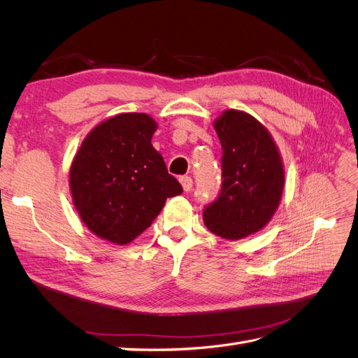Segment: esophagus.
I'll list each match as a JSON object with an SVG mask.
<instances>
[{
  "instance_id": "esophagus-1",
  "label": "esophagus",
  "mask_w": 358,
  "mask_h": 358,
  "mask_svg": "<svg viewBox=\"0 0 358 358\" xmlns=\"http://www.w3.org/2000/svg\"><path fill=\"white\" fill-rule=\"evenodd\" d=\"M180 183H182V188H183V191H191L192 189V179L189 178V176H182L180 179Z\"/></svg>"
}]
</instances>
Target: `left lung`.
<instances>
[{
	"label": "left lung",
	"mask_w": 358,
	"mask_h": 358,
	"mask_svg": "<svg viewBox=\"0 0 358 358\" xmlns=\"http://www.w3.org/2000/svg\"><path fill=\"white\" fill-rule=\"evenodd\" d=\"M213 127L222 146V183L203 220L213 234L237 241L273 216L282 197L284 166L272 136L254 116L225 110Z\"/></svg>",
	"instance_id": "obj_1"
}]
</instances>
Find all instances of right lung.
Here are the masks:
<instances>
[{"label": "right lung", "instance_id": "1", "mask_svg": "<svg viewBox=\"0 0 358 358\" xmlns=\"http://www.w3.org/2000/svg\"><path fill=\"white\" fill-rule=\"evenodd\" d=\"M155 129L146 113L116 115L86 136L73 159V203L85 225L104 241H134L166 200L183 191L150 143Z\"/></svg>", "mask_w": 358, "mask_h": 358}]
</instances>
